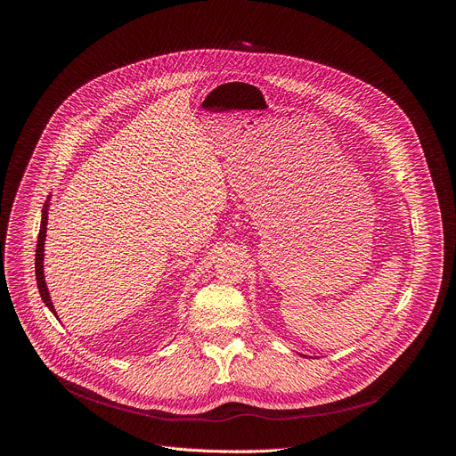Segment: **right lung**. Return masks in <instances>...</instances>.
Listing matches in <instances>:
<instances>
[{"label": "right lung", "mask_w": 456, "mask_h": 456, "mask_svg": "<svg viewBox=\"0 0 456 456\" xmlns=\"http://www.w3.org/2000/svg\"><path fill=\"white\" fill-rule=\"evenodd\" d=\"M47 210H50V198L44 203L42 208V222H40V232H38V242H37V255H35V272H37V284H38V292L45 306L52 310V313L57 316L55 306L52 303L50 292H47L45 286V277H44V244H45V231H47Z\"/></svg>", "instance_id": "right-lung-1"}]
</instances>
